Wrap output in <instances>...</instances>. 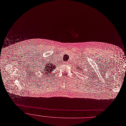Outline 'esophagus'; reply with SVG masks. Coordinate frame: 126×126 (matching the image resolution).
Returning <instances> with one entry per match:
<instances>
[{
	"mask_svg": "<svg viewBox=\"0 0 126 126\" xmlns=\"http://www.w3.org/2000/svg\"><path fill=\"white\" fill-rule=\"evenodd\" d=\"M64 63L66 64H68L69 63H68V62H66Z\"/></svg>",
	"mask_w": 126,
	"mask_h": 126,
	"instance_id": "1",
	"label": "esophagus"
}]
</instances>
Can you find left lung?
<instances>
[{"label":"left lung","mask_w":126,"mask_h":126,"mask_svg":"<svg viewBox=\"0 0 126 126\" xmlns=\"http://www.w3.org/2000/svg\"><path fill=\"white\" fill-rule=\"evenodd\" d=\"M79 67H78V68H77L78 70H81V71H82V69H80V68H79ZM78 71H79V70H78ZM83 71H82V74H83Z\"/></svg>","instance_id":"8db88e82"}]
</instances>
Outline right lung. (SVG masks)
Listing matches in <instances>:
<instances>
[{
	"mask_svg": "<svg viewBox=\"0 0 126 126\" xmlns=\"http://www.w3.org/2000/svg\"><path fill=\"white\" fill-rule=\"evenodd\" d=\"M46 65H46V66H45L43 68L42 71H40L42 73V74L45 75V77H48V75H50L51 72H52L53 71L55 70V68L56 67L55 65L52 64V63L49 64V63H48Z\"/></svg>",
	"mask_w": 126,
	"mask_h": 126,
	"instance_id": "right-lung-1",
	"label": "right lung"
}]
</instances>
